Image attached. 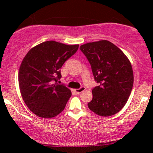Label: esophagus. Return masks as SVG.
I'll use <instances>...</instances> for the list:
<instances>
[{"instance_id": "obj_1", "label": "esophagus", "mask_w": 153, "mask_h": 153, "mask_svg": "<svg viewBox=\"0 0 153 153\" xmlns=\"http://www.w3.org/2000/svg\"><path fill=\"white\" fill-rule=\"evenodd\" d=\"M85 90V87H83V86H82V87H81L80 88L75 89L74 91H75V92H76V94H80V93H82V92L84 91Z\"/></svg>"}]
</instances>
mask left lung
Returning a JSON list of instances; mask_svg holds the SVG:
<instances>
[{"instance_id":"1","label":"left lung","mask_w":153,"mask_h":153,"mask_svg":"<svg viewBox=\"0 0 153 153\" xmlns=\"http://www.w3.org/2000/svg\"><path fill=\"white\" fill-rule=\"evenodd\" d=\"M80 50L91 66L98 83L88 103L92 111L101 116L116 114L125 105L134 83L131 65L125 53L107 40L81 45Z\"/></svg>"}]
</instances>
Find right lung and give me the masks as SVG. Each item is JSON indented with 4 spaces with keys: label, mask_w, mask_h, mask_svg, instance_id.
Here are the masks:
<instances>
[{
    "label": "right lung",
    "mask_w": 153,
    "mask_h": 153,
    "mask_svg": "<svg viewBox=\"0 0 153 153\" xmlns=\"http://www.w3.org/2000/svg\"><path fill=\"white\" fill-rule=\"evenodd\" d=\"M78 48L79 45L47 41L24 57L19 71V89L27 106L37 116L51 118L64 110L72 93L57 81L62 76L60 68Z\"/></svg>",
    "instance_id": "obj_1"
}]
</instances>
